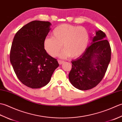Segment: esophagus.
Here are the masks:
<instances>
[{
  "label": "esophagus",
  "instance_id": "1",
  "mask_svg": "<svg viewBox=\"0 0 122 122\" xmlns=\"http://www.w3.org/2000/svg\"><path fill=\"white\" fill-rule=\"evenodd\" d=\"M58 62H59V64H62L64 62V61H62V60H58Z\"/></svg>",
  "mask_w": 122,
  "mask_h": 122
}]
</instances>
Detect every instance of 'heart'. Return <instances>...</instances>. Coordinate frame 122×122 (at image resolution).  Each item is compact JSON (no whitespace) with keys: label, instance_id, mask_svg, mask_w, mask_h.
Masks as SVG:
<instances>
[{"label":"heart","instance_id":"b5f03b06","mask_svg":"<svg viewBox=\"0 0 122 122\" xmlns=\"http://www.w3.org/2000/svg\"><path fill=\"white\" fill-rule=\"evenodd\" d=\"M52 37H47L44 40V48L47 53L52 57L58 56L66 58H76L86 50L89 41V33L84 27L76 26L63 24L56 27L52 31Z\"/></svg>","mask_w":122,"mask_h":122}]
</instances>
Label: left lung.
<instances>
[{"instance_id": "left-lung-1", "label": "left lung", "mask_w": 122, "mask_h": 122, "mask_svg": "<svg viewBox=\"0 0 122 122\" xmlns=\"http://www.w3.org/2000/svg\"><path fill=\"white\" fill-rule=\"evenodd\" d=\"M106 35L102 31L96 32L92 45L78 58L71 61L69 79L73 86L80 90L95 87L102 81L111 61V49Z\"/></svg>"}]
</instances>
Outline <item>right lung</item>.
<instances>
[{"label":"right lung","instance_id":"1","mask_svg":"<svg viewBox=\"0 0 122 122\" xmlns=\"http://www.w3.org/2000/svg\"><path fill=\"white\" fill-rule=\"evenodd\" d=\"M50 25L48 21H32L18 30L13 39L10 62L20 82L32 89L47 84L59 66L44 48Z\"/></svg>","mask_w":122,"mask_h":122}]
</instances>
